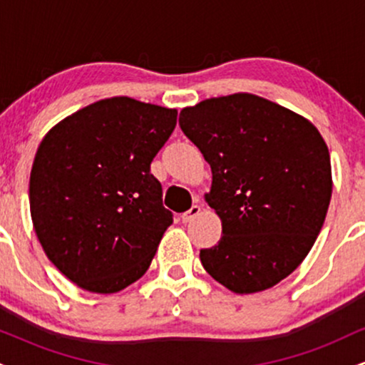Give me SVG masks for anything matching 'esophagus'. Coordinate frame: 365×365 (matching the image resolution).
<instances>
[{
  "label": "esophagus",
  "mask_w": 365,
  "mask_h": 365,
  "mask_svg": "<svg viewBox=\"0 0 365 365\" xmlns=\"http://www.w3.org/2000/svg\"><path fill=\"white\" fill-rule=\"evenodd\" d=\"M200 215V206H192L188 211H185L182 215V221L183 223H190V221H194L197 216Z\"/></svg>",
  "instance_id": "34e87169"
}]
</instances>
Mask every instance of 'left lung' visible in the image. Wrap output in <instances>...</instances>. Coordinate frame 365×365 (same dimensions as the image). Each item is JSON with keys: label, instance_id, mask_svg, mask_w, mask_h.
<instances>
[{"label": "left lung", "instance_id": "obj_1", "mask_svg": "<svg viewBox=\"0 0 365 365\" xmlns=\"http://www.w3.org/2000/svg\"><path fill=\"white\" fill-rule=\"evenodd\" d=\"M180 127L211 165L206 202L223 235L200 262L228 290L255 293L292 274L328 212L329 150L304 116L249 94L211 98L180 111Z\"/></svg>", "mask_w": 365, "mask_h": 365}]
</instances>
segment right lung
I'll return each instance as SVG.
<instances>
[{
    "instance_id": "add662e5",
    "label": "right lung",
    "mask_w": 365,
    "mask_h": 365,
    "mask_svg": "<svg viewBox=\"0 0 365 365\" xmlns=\"http://www.w3.org/2000/svg\"><path fill=\"white\" fill-rule=\"evenodd\" d=\"M177 110L110 98L66 116L37 148L29 182L36 235L58 269L92 293L144 276L173 215L150 163Z\"/></svg>"
}]
</instances>
